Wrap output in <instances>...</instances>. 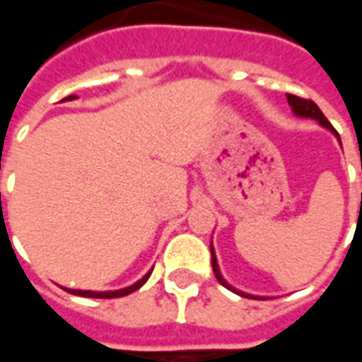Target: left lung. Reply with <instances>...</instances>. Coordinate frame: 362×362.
I'll use <instances>...</instances> for the list:
<instances>
[{
  "label": "left lung",
  "mask_w": 362,
  "mask_h": 362,
  "mask_svg": "<svg viewBox=\"0 0 362 362\" xmlns=\"http://www.w3.org/2000/svg\"><path fill=\"white\" fill-rule=\"evenodd\" d=\"M287 100H288V106L293 108V114H295V116H298V118L316 119L320 126L326 127V129H329V132H332V134H334L335 137L339 139V134L335 132L334 126H332V124L327 122L326 116L322 114V110L318 108V104L312 103V100H306V98H300V96H295V95H287ZM339 143H341V141H339ZM361 168H362V163H361ZM361 202H362V196H361ZM211 266H213V273H215V277H217V281H219L223 287H227L228 291H233V293H236V295L248 296V298H262V296L248 295V293H243V291H238V288H235L233 285H228L227 281H225V277L221 275L219 264H217V256H215V250H213V244H211Z\"/></svg>",
  "instance_id": "8db88e82"
}]
</instances>
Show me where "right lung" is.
<instances>
[{
	"label": "right lung",
	"mask_w": 362,
	"mask_h": 362,
	"mask_svg": "<svg viewBox=\"0 0 362 362\" xmlns=\"http://www.w3.org/2000/svg\"><path fill=\"white\" fill-rule=\"evenodd\" d=\"M77 96L75 95H69L67 98H64V100H75ZM153 272V269H151ZM149 273H145L141 279L135 281L134 285H129V287H124V288H118V291H79V288H66L67 293H71V295H77V296H87V298H118V296H126L129 295V293H134V291H137L139 287H143L145 283H147V279H149Z\"/></svg>",
	"instance_id": "obj_1"
}]
</instances>
